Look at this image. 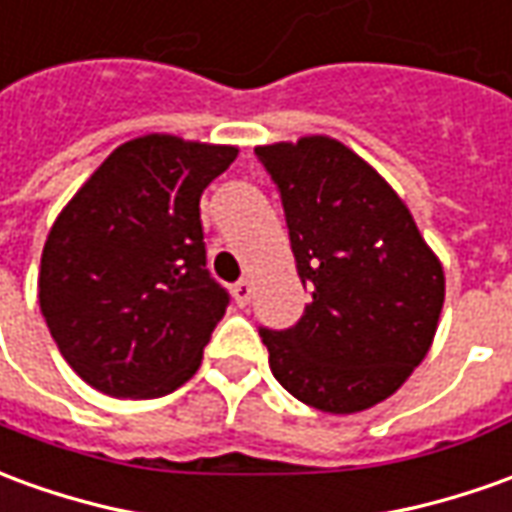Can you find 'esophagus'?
Returning <instances> with one entry per match:
<instances>
[{"instance_id":"1","label":"esophagus","mask_w":512,"mask_h":512,"mask_svg":"<svg viewBox=\"0 0 512 512\" xmlns=\"http://www.w3.org/2000/svg\"><path fill=\"white\" fill-rule=\"evenodd\" d=\"M232 296H235V305L246 307L249 299H252V282L249 280H238L232 285Z\"/></svg>"}]
</instances>
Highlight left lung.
Here are the masks:
<instances>
[{
    "label": "left lung",
    "instance_id": "obj_1",
    "mask_svg": "<svg viewBox=\"0 0 512 512\" xmlns=\"http://www.w3.org/2000/svg\"><path fill=\"white\" fill-rule=\"evenodd\" d=\"M277 182L305 316L260 330L268 366L299 402L349 416L402 388L441 318L443 266L388 182L327 135L257 146Z\"/></svg>",
    "mask_w": 512,
    "mask_h": 512
}]
</instances>
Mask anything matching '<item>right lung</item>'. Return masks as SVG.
Instances as JSON below:
<instances>
[{
  "instance_id": "obj_1",
  "label": "right lung",
  "mask_w": 512,
  "mask_h": 512,
  "mask_svg": "<svg viewBox=\"0 0 512 512\" xmlns=\"http://www.w3.org/2000/svg\"><path fill=\"white\" fill-rule=\"evenodd\" d=\"M238 146L152 132L85 180L46 235L38 302L82 380L119 399L177 391L230 296L210 277L199 199Z\"/></svg>"
}]
</instances>
